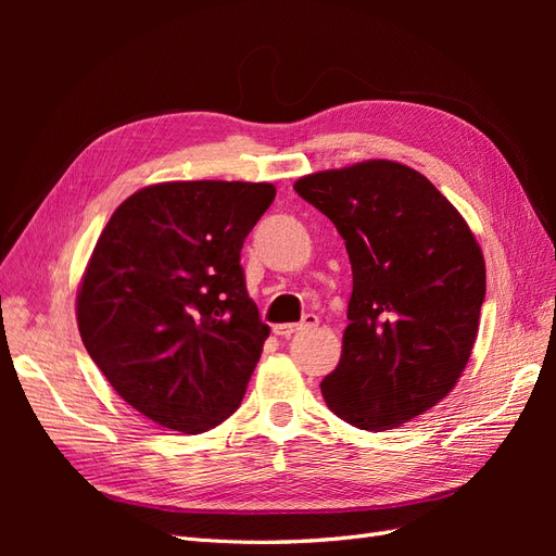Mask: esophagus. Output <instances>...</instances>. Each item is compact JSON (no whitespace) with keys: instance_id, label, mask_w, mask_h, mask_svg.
Listing matches in <instances>:
<instances>
[{"instance_id":"esophagus-1","label":"esophagus","mask_w":556,"mask_h":556,"mask_svg":"<svg viewBox=\"0 0 556 556\" xmlns=\"http://www.w3.org/2000/svg\"><path fill=\"white\" fill-rule=\"evenodd\" d=\"M317 315H306L304 319H301V323H296V325H276L274 327V333L276 336H280V339H290V336H294V333H299V331H306V329H313V327H317Z\"/></svg>"}]
</instances>
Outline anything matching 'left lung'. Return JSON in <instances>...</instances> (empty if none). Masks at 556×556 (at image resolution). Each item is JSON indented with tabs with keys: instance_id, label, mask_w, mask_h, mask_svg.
Wrapping results in <instances>:
<instances>
[{
	"instance_id": "1",
	"label": "left lung",
	"mask_w": 556,
	"mask_h": 556,
	"mask_svg": "<svg viewBox=\"0 0 556 556\" xmlns=\"http://www.w3.org/2000/svg\"><path fill=\"white\" fill-rule=\"evenodd\" d=\"M294 190L339 229L352 266L341 362L319 382L327 406L366 431L406 425L452 392L473 350L486 288L473 231L429 178L390 160Z\"/></svg>"
}]
</instances>
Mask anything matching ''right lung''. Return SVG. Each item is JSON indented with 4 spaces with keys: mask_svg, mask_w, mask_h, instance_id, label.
<instances>
[{
    "mask_svg": "<svg viewBox=\"0 0 556 556\" xmlns=\"http://www.w3.org/2000/svg\"><path fill=\"white\" fill-rule=\"evenodd\" d=\"M271 182L176 180L111 215L76 296L83 345L113 390L164 429L201 433L241 406L268 327L241 248Z\"/></svg>",
    "mask_w": 556,
    "mask_h": 556,
    "instance_id": "obj_1",
    "label": "right lung"
}]
</instances>
